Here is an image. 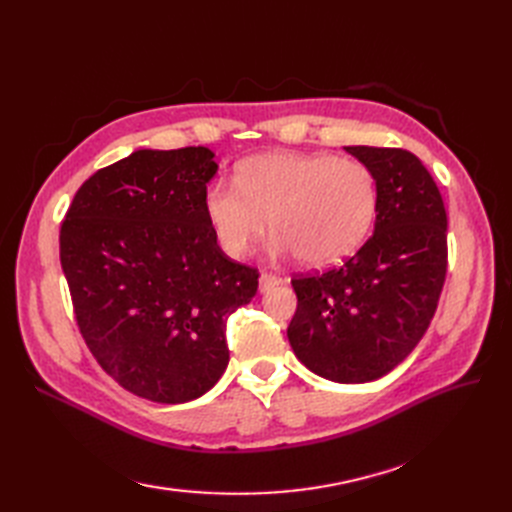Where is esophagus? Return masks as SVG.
I'll return each instance as SVG.
<instances>
[{
  "label": "esophagus",
  "instance_id": "obj_1",
  "mask_svg": "<svg viewBox=\"0 0 512 512\" xmlns=\"http://www.w3.org/2000/svg\"><path fill=\"white\" fill-rule=\"evenodd\" d=\"M284 280L280 275H275V273H262L260 275V280H258V290L260 292H269L271 288H275V286H280Z\"/></svg>",
  "mask_w": 512,
  "mask_h": 512
}]
</instances>
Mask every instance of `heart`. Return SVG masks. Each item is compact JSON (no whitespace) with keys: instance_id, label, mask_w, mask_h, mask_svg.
Masks as SVG:
<instances>
[{"instance_id":"1","label":"heart","mask_w":512,"mask_h":512,"mask_svg":"<svg viewBox=\"0 0 512 512\" xmlns=\"http://www.w3.org/2000/svg\"><path fill=\"white\" fill-rule=\"evenodd\" d=\"M376 211L374 170L331 153H258L237 166L235 183L218 179L205 192L209 226L228 256H245L271 224L273 254H299L309 267L350 256Z\"/></svg>"}]
</instances>
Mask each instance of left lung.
<instances>
[{"mask_svg": "<svg viewBox=\"0 0 512 512\" xmlns=\"http://www.w3.org/2000/svg\"><path fill=\"white\" fill-rule=\"evenodd\" d=\"M378 179L374 235L342 267L292 280L288 342L331 382L363 384L395 369L421 342L446 277V209L414 153L344 147Z\"/></svg>", "mask_w": 512, "mask_h": 512, "instance_id": "left-lung-1", "label": "left lung"}]
</instances>
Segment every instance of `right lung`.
<instances>
[{
	"label": "right lung",
	"mask_w": 512,
	"mask_h": 512,
	"mask_svg": "<svg viewBox=\"0 0 512 512\" xmlns=\"http://www.w3.org/2000/svg\"><path fill=\"white\" fill-rule=\"evenodd\" d=\"M207 147L138 149L91 175L59 232L87 348L123 389L158 404L205 395L228 365L226 322L258 290L205 213Z\"/></svg>",
	"instance_id": "1"
}]
</instances>
